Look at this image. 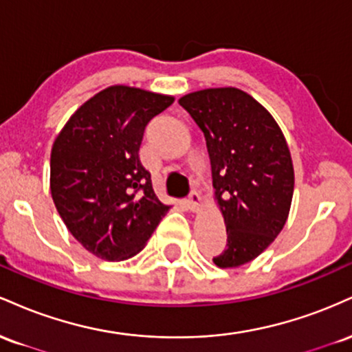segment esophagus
<instances>
[{
  "label": "esophagus",
  "instance_id": "1",
  "mask_svg": "<svg viewBox=\"0 0 352 352\" xmlns=\"http://www.w3.org/2000/svg\"><path fill=\"white\" fill-rule=\"evenodd\" d=\"M185 204H187V208L190 210V212H193V213L199 212L200 207H201V197L197 192H192L188 195V199H187V201H185Z\"/></svg>",
  "mask_w": 352,
  "mask_h": 352
}]
</instances>
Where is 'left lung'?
Segmentation results:
<instances>
[{"mask_svg":"<svg viewBox=\"0 0 352 352\" xmlns=\"http://www.w3.org/2000/svg\"><path fill=\"white\" fill-rule=\"evenodd\" d=\"M179 104L207 140L215 201L227 227V246L213 263L236 268L260 256L288 220L292 153L273 116L241 89H201Z\"/></svg>","mask_w":352,"mask_h":352,"instance_id":"obj_1","label":"left lung"}]
</instances>
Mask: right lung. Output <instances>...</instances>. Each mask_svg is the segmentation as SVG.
Wrapping results in <instances>:
<instances>
[{"label": "right lung", "instance_id": "right-lung-1", "mask_svg": "<svg viewBox=\"0 0 352 352\" xmlns=\"http://www.w3.org/2000/svg\"><path fill=\"white\" fill-rule=\"evenodd\" d=\"M173 96L111 86L69 117L51 151V195L89 253L122 261L142 252L170 205L157 199L139 160L144 131Z\"/></svg>", "mask_w": 352, "mask_h": 352}]
</instances>
